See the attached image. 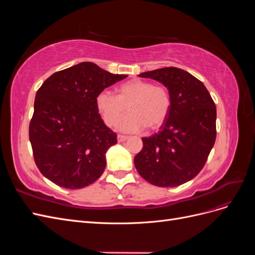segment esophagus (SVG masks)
<instances>
[{"label":"esophagus","instance_id":"esophagus-1","mask_svg":"<svg viewBox=\"0 0 255 255\" xmlns=\"http://www.w3.org/2000/svg\"><path fill=\"white\" fill-rule=\"evenodd\" d=\"M128 136H126V135H118V136H117V139H118L119 142L126 141V140L128 139Z\"/></svg>","mask_w":255,"mask_h":255}]
</instances>
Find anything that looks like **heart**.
<instances>
[{
    "mask_svg": "<svg viewBox=\"0 0 255 255\" xmlns=\"http://www.w3.org/2000/svg\"><path fill=\"white\" fill-rule=\"evenodd\" d=\"M96 106L107 127H116L126 112L118 128L123 132H139L146 128L157 129L164 125L171 109V96L163 85L134 79L122 83L117 88V97L103 90L96 97Z\"/></svg>",
    "mask_w": 255,
    "mask_h": 255,
    "instance_id": "obj_1",
    "label": "heart"
}]
</instances>
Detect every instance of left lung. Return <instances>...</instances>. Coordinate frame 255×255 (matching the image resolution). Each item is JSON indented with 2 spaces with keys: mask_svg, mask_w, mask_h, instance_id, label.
Wrapping results in <instances>:
<instances>
[{
  "mask_svg": "<svg viewBox=\"0 0 255 255\" xmlns=\"http://www.w3.org/2000/svg\"><path fill=\"white\" fill-rule=\"evenodd\" d=\"M168 88L171 109L157 133L143 137L134 164L143 179L158 187H175L201 171L216 140V105L201 81L167 67L143 72Z\"/></svg>",
  "mask_w": 255,
  "mask_h": 255,
  "instance_id": "obj_1",
  "label": "left lung"
}]
</instances>
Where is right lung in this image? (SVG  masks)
Masks as SVG:
<instances>
[{
  "instance_id": "add662e5",
  "label": "right lung",
  "mask_w": 255,
  "mask_h": 255,
  "mask_svg": "<svg viewBox=\"0 0 255 255\" xmlns=\"http://www.w3.org/2000/svg\"><path fill=\"white\" fill-rule=\"evenodd\" d=\"M127 76L84 61L43 82L28 132L35 163L48 180L80 189L101 176L105 153L117 143V134L104 125L96 97Z\"/></svg>"
}]
</instances>
